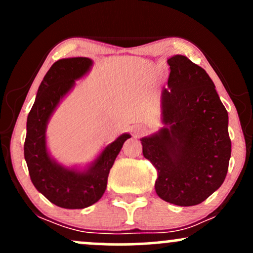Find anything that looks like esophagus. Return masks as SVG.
Returning <instances> with one entry per match:
<instances>
[{
    "instance_id": "esophagus-1",
    "label": "esophagus",
    "mask_w": 253,
    "mask_h": 253,
    "mask_svg": "<svg viewBox=\"0 0 253 253\" xmlns=\"http://www.w3.org/2000/svg\"><path fill=\"white\" fill-rule=\"evenodd\" d=\"M133 132H134V134L138 135V136L143 135L144 133L146 132V128H145L144 126H141V125H140V126H135L134 129H133Z\"/></svg>"
}]
</instances>
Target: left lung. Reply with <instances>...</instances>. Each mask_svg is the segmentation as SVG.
<instances>
[{"mask_svg": "<svg viewBox=\"0 0 253 253\" xmlns=\"http://www.w3.org/2000/svg\"><path fill=\"white\" fill-rule=\"evenodd\" d=\"M170 76L161 96L162 127L141 138L143 155L157 170L164 201L189 207L219 189L231 158L227 110L213 81L185 56L168 59Z\"/></svg>", "mask_w": 253, "mask_h": 253, "instance_id": "obj_1", "label": "left lung"}]
</instances>
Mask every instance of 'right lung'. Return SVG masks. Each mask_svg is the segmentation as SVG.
<instances>
[{"label": "right lung", "instance_id": "add662e5", "mask_svg": "<svg viewBox=\"0 0 253 253\" xmlns=\"http://www.w3.org/2000/svg\"><path fill=\"white\" fill-rule=\"evenodd\" d=\"M92 60L85 57L64 58L51 66L38 89L27 118L24 152L31 181L48 201L66 210H82L94 205L107 188L109 171L128 133L107 145L85 169L66 168L57 163L46 146V127L58 104L89 72Z\"/></svg>", "mask_w": 253, "mask_h": 253}]
</instances>
